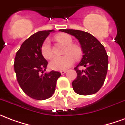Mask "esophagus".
<instances>
[{
  "label": "esophagus",
  "instance_id": "34e87169",
  "mask_svg": "<svg viewBox=\"0 0 125 125\" xmlns=\"http://www.w3.org/2000/svg\"><path fill=\"white\" fill-rule=\"evenodd\" d=\"M67 71L66 70H62V71H60V73H61V74L62 75H63L64 73H65V72H66Z\"/></svg>",
  "mask_w": 125,
  "mask_h": 125
}]
</instances>
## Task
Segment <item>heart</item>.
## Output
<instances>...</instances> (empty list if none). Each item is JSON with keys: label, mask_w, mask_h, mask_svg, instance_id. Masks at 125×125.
<instances>
[{"label": "heart", "mask_w": 125, "mask_h": 125, "mask_svg": "<svg viewBox=\"0 0 125 125\" xmlns=\"http://www.w3.org/2000/svg\"><path fill=\"white\" fill-rule=\"evenodd\" d=\"M57 38L63 44L68 45L65 51L67 54L63 56H55L53 57L49 63V66L55 70H65L70 68L71 65H72L75 62V58L73 56L76 57H79L80 54V50L76 46L71 45L72 43V39L70 35L66 34H61L57 36ZM41 54L45 59L49 60L52 58L53 56V52L51 47L50 39L47 38L43 41L41 45Z\"/></svg>", "instance_id": "obj_1"}]
</instances>
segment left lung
I'll return each mask as SVG.
<instances>
[{
  "instance_id": "1",
  "label": "left lung",
  "mask_w": 125,
  "mask_h": 125,
  "mask_svg": "<svg viewBox=\"0 0 125 125\" xmlns=\"http://www.w3.org/2000/svg\"><path fill=\"white\" fill-rule=\"evenodd\" d=\"M59 31L75 37L81 45L82 58L74 68L77 78L72 82L73 90L80 95H90L97 92L104 82L107 73L108 60L104 47L91 34L75 29H60ZM84 66L85 71H80Z\"/></svg>"
}]
</instances>
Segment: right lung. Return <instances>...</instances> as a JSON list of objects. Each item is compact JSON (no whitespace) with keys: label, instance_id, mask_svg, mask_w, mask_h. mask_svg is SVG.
Instances as JSON below:
<instances>
[{"label":"right lung","instance_id":"obj_1","mask_svg":"<svg viewBox=\"0 0 125 125\" xmlns=\"http://www.w3.org/2000/svg\"><path fill=\"white\" fill-rule=\"evenodd\" d=\"M53 30L39 31L23 42L15 58L14 68L18 83L24 92L36 100H45L53 94L61 73L45 72L47 62L41 54L43 41Z\"/></svg>","mask_w":125,"mask_h":125}]
</instances>
